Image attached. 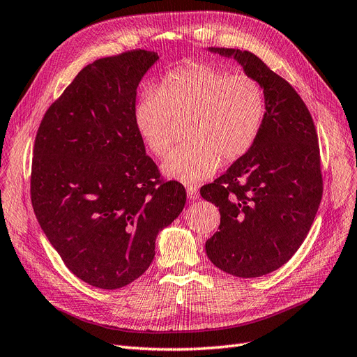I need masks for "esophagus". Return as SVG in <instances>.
I'll list each match as a JSON object with an SVG mask.
<instances>
[{"label":"esophagus","instance_id":"34e87169","mask_svg":"<svg viewBox=\"0 0 357 357\" xmlns=\"http://www.w3.org/2000/svg\"><path fill=\"white\" fill-rule=\"evenodd\" d=\"M187 195L190 200H197L199 199V190L194 185H187Z\"/></svg>","mask_w":357,"mask_h":357}]
</instances>
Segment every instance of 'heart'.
<instances>
[{
    "label": "heart",
    "instance_id": "obj_1",
    "mask_svg": "<svg viewBox=\"0 0 357 357\" xmlns=\"http://www.w3.org/2000/svg\"><path fill=\"white\" fill-rule=\"evenodd\" d=\"M265 96L247 73H231L212 63H192L169 72L155 91L138 101L134 119L139 137L157 157H165L178 122L190 121V141L169 154L162 169L182 182H200L223 163L253 147L265 119Z\"/></svg>",
    "mask_w": 357,
    "mask_h": 357
}]
</instances>
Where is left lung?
I'll return each mask as SVG.
<instances>
[{
  "instance_id": "8db88e82",
  "label": "left lung",
  "mask_w": 357,
  "mask_h": 357,
  "mask_svg": "<svg viewBox=\"0 0 357 357\" xmlns=\"http://www.w3.org/2000/svg\"><path fill=\"white\" fill-rule=\"evenodd\" d=\"M234 57L265 94L260 134L241 158L202 187L219 207V231L206 253L223 272L256 278L281 268L305 241L322 199L318 134L305 101L250 51L210 48Z\"/></svg>"
}]
</instances>
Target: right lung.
Listing matches in <instances>:
<instances>
[{
	"mask_svg": "<svg viewBox=\"0 0 357 357\" xmlns=\"http://www.w3.org/2000/svg\"><path fill=\"white\" fill-rule=\"evenodd\" d=\"M157 60L130 50L85 66L36 132L33 212L64 265L97 288L139 278L157 234L187 202L182 183L160 178L135 126L137 88Z\"/></svg>",
	"mask_w": 357,
	"mask_h": 357,
	"instance_id": "add662e5",
	"label": "right lung"
}]
</instances>
